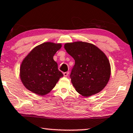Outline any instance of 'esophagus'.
<instances>
[{
	"instance_id": "34e87169",
	"label": "esophagus",
	"mask_w": 133,
	"mask_h": 133,
	"mask_svg": "<svg viewBox=\"0 0 133 133\" xmlns=\"http://www.w3.org/2000/svg\"><path fill=\"white\" fill-rule=\"evenodd\" d=\"M68 75H69V72H68V71H67V72H64V73H63L64 76H68Z\"/></svg>"
}]
</instances>
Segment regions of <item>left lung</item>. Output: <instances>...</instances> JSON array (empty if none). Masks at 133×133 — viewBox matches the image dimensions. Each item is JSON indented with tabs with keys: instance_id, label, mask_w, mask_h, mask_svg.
Wrapping results in <instances>:
<instances>
[{
	"instance_id": "8db88e82",
	"label": "left lung",
	"mask_w": 133,
	"mask_h": 133,
	"mask_svg": "<svg viewBox=\"0 0 133 133\" xmlns=\"http://www.w3.org/2000/svg\"><path fill=\"white\" fill-rule=\"evenodd\" d=\"M64 47L75 61L70 78L76 91L84 97L101 92L109 82L111 73L105 54L94 44L85 42L66 43Z\"/></svg>"
}]
</instances>
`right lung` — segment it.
<instances>
[{
    "instance_id": "add662e5",
    "label": "right lung",
    "mask_w": 133,
    "mask_h": 133,
    "mask_svg": "<svg viewBox=\"0 0 133 133\" xmlns=\"http://www.w3.org/2000/svg\"><path fill=\"white\" fill-rule=\"evenodd\" d=\"M62 47L61 44L44 42L35 47L20 66V79L25 88L35 94H48L63 76L53 57Z\"/></svg>"
}]
</instances>
